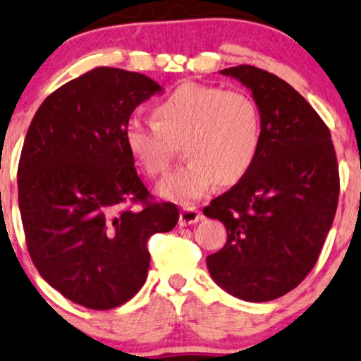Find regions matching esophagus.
Returning <instances> with one entry per match:
<instances>
[{
  "instance_id": "1",
  "label": "esophagus",
  "mask_w": 361,
  "mask_h": 361,
  "mask_svg": "<svg viewBox=\"0 0 361 361\" xmlns=\"http://www.w3.org/2000/svg\"><path fill=\"white\" fill-rule=\"evenodd\" d=\"M201 219V213L195 206H185L180 213V226H186V224H195Z\"/></svg>"
}]
</instances>
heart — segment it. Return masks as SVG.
<instances>
[{
    "instance_id": "obj_1",
    "label": "heart",
    "mask_w": 361,
    "mask_h": 361,
    "mask_svg": "<svg viewBox=\"0 0 361 361\" xmlns=\"http://www.w3.org/2000/svg\"><path fill=\"white\" fill-rule=\"evenodd\" d=\"M155 120L132 117L125 145L148 176L170 165L180 143L186 161L157 186L161 198L190 203L213 188L238 183L256 161L262 118L256 100L238 90L188 82L153 109Z\"/></svg>"
}]
</instances>
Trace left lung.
I'll use <instances>...</instances> for the list:
<instances>
[{"instance_id":"8db88e82","label":"left lung","mask_w":361,"mask_h":361,"mask_svg":"<svg viewBox=\"0 0 361 361\" xmlns=\"http://www.w3.org/2000/svg\"><path fill=\"white\" fill-rule=\"evenodd\" d=\"M219 72L252 92L262 138L251 170L203 209L228 231L206 266L228 294L274 300L319 259L338 203L337 157L324 120L286 80L254 66Z\"/></svg>"}]
</instances>
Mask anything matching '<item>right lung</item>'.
<instances>
[{
  "instance_id": "1",
  "label": "right lung",
  "mask_w": 361,
  "mask_h": 361,
  "mask_svg": "<svg viewBox=\"0 0 361 361\" xmlns=\"http://www.w3.org/2000/svg\"><path fill=\"white\" fill-rule=\"evenodd\" d=\"M161 90L138 72L97 67L52 92L27 128L18 168L27 251L74 304L130 300L145 284L148 239L180 218L173 203L148 201L123 137L137 105Z\"/></svg>"
}]
</instances>
